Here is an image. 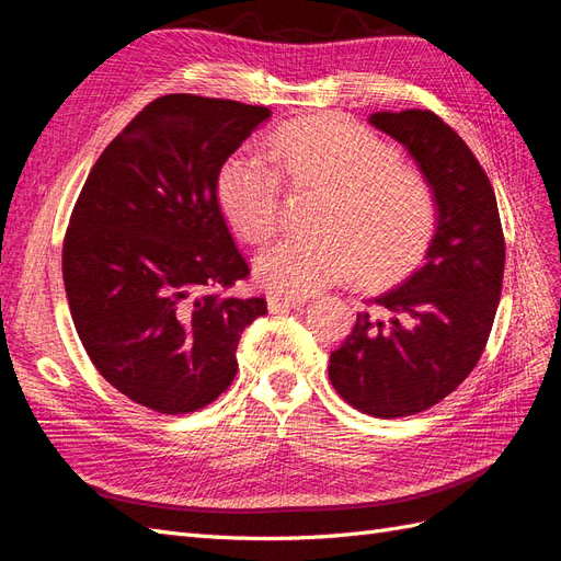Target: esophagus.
<instances>
[{"instance_id": "esophagus-1", "label": "esophagus", "mask_w": 561, "mask_h": 561, "mask_svg": "<svg viewBox=\"0 0 561 561\" xmlns=\"http://www.w3.org/2000/svg\"><path fill=\"white\" fill-rule=\"evenodd\" d=\"M304 301H307L304 297H287V295H268V299H266L271 313H280V311H287V309H297V307H301Z\"/></svg>"}]
</instances>
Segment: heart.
<instances>
[{"label": "heart", "instance_id": "1", "mask_svg": "<svg viewBox=\"0 0 561 561\" xmlns=\"http://www.w3.org/2000/svg\"><path fill=\"white\" fill-rule=\"evenodd\" d=\"M266 157L231 154L217 196L231 227L264 243L280 227L283 180L325 192L313 229L264 250L254 274L276 295H311L358 276L379 285L412 271L435 239L439 206L431 182L402 165L400 151L369 128L336 116L285 124Z\"/></svg>", "mask_w": 561, "mask_h": 561}]
</instances>
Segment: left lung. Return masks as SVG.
<instances>
[{"mask_svg":"<svg viewBox=\"0 0 561 561\" xmlns=\"http://www.w3.org/2000/svg\"><path fill=\"white\" fill-rule=\"evenodd\" d=\"M369 124L414 157L439 222L426 262L367 301L328 371L355 410L398 419L445 400L478 365L501 299L505 239L494 186L449 124L431 110L377 112Z\"/></svg>","mask_w":561,"mask_h":561,"instance_id":"left-lung-1","label":"left lung"}]
</instances>
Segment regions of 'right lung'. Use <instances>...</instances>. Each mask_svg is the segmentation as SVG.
Returning <instances> with one entry per match:
<instances>
[{
  "instance_id": "1",
  "label": "right lung",
  "mask_w": 561,
  "mask_h": 561,
  "mask_svg": "<svg viewBox=\"0 0 561 561\" xmlns=\"http://www.w3.org/2000/svg\"><path fill=\"white\" fill-rule=\"evenodd\" d=\"M268 107L161 95L105 147L75 203L62 280L100 375L159 414H190L236 377L264 297L229 287L250 266L219 210L217 178Z\"/></svg>"
}]
</instances>
